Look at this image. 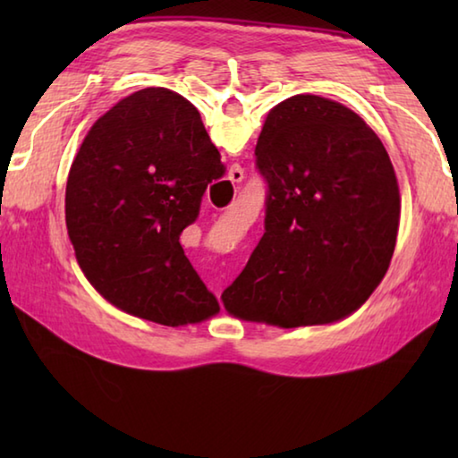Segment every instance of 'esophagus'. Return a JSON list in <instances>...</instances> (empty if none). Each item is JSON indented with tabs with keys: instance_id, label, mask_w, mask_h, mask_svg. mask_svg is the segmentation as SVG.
<instances>
[{
	"instance_id": "esophagus-1",
	"label": "esophagus",
	"mask_w": 458,
	"mask_h": 458,
	"mask_svg": "<svg viewBox=\"0 0 458 458\" xmlns=\"http://www.w3.org/2000/svg\"><path fill=\"white\" fill-rule=\"evenodd\" d=\"M228 180L232 183H240V182L244 180V169L240 167V165H232L230 172H228Z\"/></svg>"
}]
</instances>
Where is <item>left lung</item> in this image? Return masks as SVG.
Returning a JSON list of instances; mask_svg holds the SVG:
<instances>
[{"label":"left lung","instance_id":"obj_1","mask_svg":"<svg viewBox=\"0 0 458 458\" xmlns=\"http://www.w3.org/2000/svg\"><path fill=\"white\" fill-rule=\"evenodd\" d=\"M254 155L268 182L265 236L224 309L281 329L345 319L396 246L402 199L384 143L345 105L297 95L270 108Z\"/></svg>","mask_w":458,"mask_h":458}]
</instances>
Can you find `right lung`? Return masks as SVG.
I'll return each instance as SVG.
<instances>
[{
    "label": "right lung",
    "mask_w": 458,
    "mask_h": 458,
    "mask_svg": "<svg viewBox=\"0 0 458 458\" xmlns=\"http://www.w3.org/2000/svg\"><path fill=\"white\" fill-rule=\"evenodd\" d=\"M222 175L198 108L174 90L141 89L98 117L68 174L66 230L100 297L167 327L218 315L180 234Z\"/></svg>",
    "instance_id": "obj_1"
}]
</instances>
